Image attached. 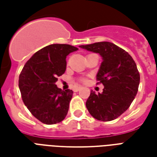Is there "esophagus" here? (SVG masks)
I'll use <instances>...</instances> for the list:
<instances>
[{"label": "esophagus", "mask_w": 157, "mask_h": 157, "mask_svg": "<svg viewBox=\"0 0 157 157\" xmlns=\"http://www.w3.org/2000/svg\"><path fill=\"white\" fill-rule=\"evenodd\" d=\"M81 89H82V87H81V86H78V87H75V88L74 89V91H75V92H78Z\"/></svg>", "instance_id": "obj_1"}]
</instances>
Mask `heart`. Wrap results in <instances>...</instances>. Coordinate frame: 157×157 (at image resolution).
Segmentation results:
<instances>
[{
	"mask_svg": "<svg viewBox=\"0 0 157 157\" xmlns=\"http://www.w3.org/2000/svg\"><path fill=\"white\" fill-rule=\"evenodd\" d=\"M82 82H86V80H85V79H82Z\"/></svg>",
	"mask_w": 157,
	"mask_h": 157,
	"instance_id": "heart-1",
	"label": "heart"
}]
</instances>
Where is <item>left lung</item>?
<instances>
[{
	"instance_id": "left-lung-1",
	"label": "left lung",
	"mask_w": 157,
	"mask_h": 157,
	"mask_svg": "<svg viewBox=\"0 0 157 157\" xmlns=\"http://www.w3.org/2000/svg\"><path fill=\"white\" fill-rule=\"evenodd\" d=\"M80 47L98 53L102 58L97 80L104 88L98 94L91 91L86 102V109L98 120H113L129 108L138 92L140 73L135 60L128 52L110 42Z\"/></svg>"
}]
</instances>
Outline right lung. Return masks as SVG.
<instances>
[{"label": "right lung", "mask_w": 157, "mask_h": 157, "mask_svg": "<svg viewBox=\"0 0 157 157\" xmlns=\"http://www.w3.org/2000/svg\"><path fill=\"white\" fill-rule=\"evenodd\" d=\"M77 49L70 44L48 45L29 59L19 75L22 101L44 124H58L67 115L73 92L58 88L55 82L65 73L66 56Z\"/></svg>", "instance_id": "obj_1"}]
</instances>
